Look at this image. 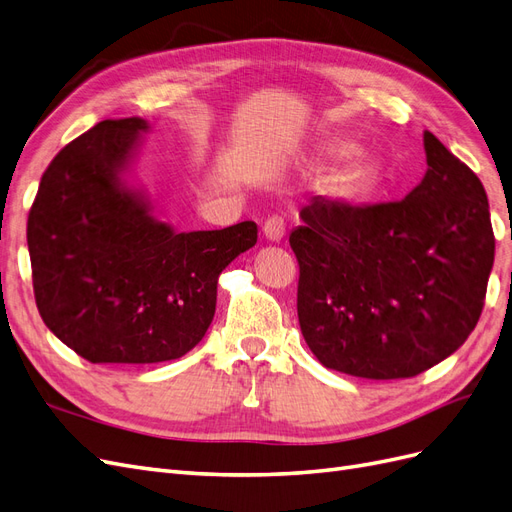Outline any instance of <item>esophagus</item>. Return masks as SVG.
<instances>
[{"instance_id":"obj_1","label":"esophagus","mask_w":512,"mask_h":512,"mask_svg":"<svg viewBox=\"0 0 512 512\" xmlns=\"http://www.w3.org/2000/svg\"><path fill=\"white\" fill-rule=\"evenodd\" d=\"M286 228H288V220L284 213H273L262 224V232H265V237L269 241H282L286 235Z\"/></svg>"}]
</instances>
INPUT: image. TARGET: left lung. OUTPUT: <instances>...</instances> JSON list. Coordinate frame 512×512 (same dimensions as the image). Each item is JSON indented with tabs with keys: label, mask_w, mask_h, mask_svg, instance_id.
Segmentation results:
<instances>
[{
	"label": "left lung",
	"mask_w": 512,
	"mask_h": 512,
	"mask_svg": "<svg viewBox=\"0 0 512 512\" xmlns=\"http://www.w3.org/2000/svg\"><path fill=\"white\" fill-rule=\"evenodd\" d=\"M427 173L401 200L301 209L290 247L316 359L342 374L412 378L451 356L485 305L495 237L483 183L431 132Z\"/></svg>",
	"instance_id": "left-lung-1"
}]
</instances>
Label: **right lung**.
I'll return each instance as SVG.
<instances>
[{
  "mask_svg": "<svg viewBox=\"0 0 512 512\" xmlns=\"http://www.w3.org/2000/svg\"><path fill=\"white\" fill-rule=\"evenodd\" d=\"M141 117L106 119L44 170L27 218L38 312L89 363H162L190 352L215 314L218 277L258 239L254 222L175 232L119 173Z\"/></svg>",
  "mask_w": 512,
  "mask_h": 512,
  "instance_id": "1",
  "label": "right lung"
}]
</instances>
